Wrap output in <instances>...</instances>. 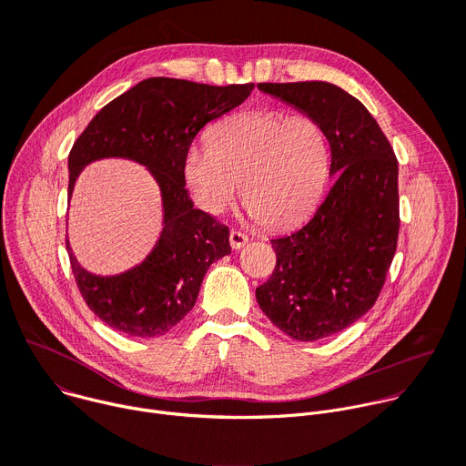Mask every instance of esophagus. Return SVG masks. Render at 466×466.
Segmentation results:
<instances>
[{"instance_id":"34e87169","label":"esophagus","mask_w":466,"mask_h":466,"mask_svg":"<svg viewBox=\"0 0 466 466\" xmlns=\"http://www.w3.org/2000/svg\"><path fill=\"white\" fill-rule=\"evenodd\" d=\"M228 239H230V247L232 248H241L247 241H248V238L243 234V232H239V230H230V236H228Z\"/></svg>"}]
</instances>
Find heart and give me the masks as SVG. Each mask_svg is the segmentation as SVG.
<instances>
[{"label": "heart", "instance_id": "1", "mask_svg": "<svg viewBox=\"0 0 466 466\" xmlns=\"http://www.w3.org/2000/svg\"><path fill=\"white\" fill-rule=\"evenodd\" d=\"M326 132L308 114L247 110L221 121L208 147L191 146L184 178L208 214L227 210L241 186L247 212L263 227L284 228L306 218L328 180Z\"/></svg>", "mask_w": 466, "mask_h": 466}]
</instances>
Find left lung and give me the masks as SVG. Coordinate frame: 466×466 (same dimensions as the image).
<instances>
[{
	"label": "left lung",
	"mask_w": 466,
	"mask_h": 466,
	"mask_svg": "<svg viewBox=\"0 0 466 466\" xmlns=\"http://www.w3.org/2000/svg\"><path fill=\"white\" fill-rule=\"evenodd\" d=\"M320 123L336 175L315 216L271 239L277 268L256 288L261 311L297 341L349 328L378 300L396 252L398 160L376 119L349 92L322 81L259 83Z\"/></svg>",
	"instance_id": "obj_1"
}]
</instances>
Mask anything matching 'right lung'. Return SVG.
<instances>
[{
  "label": "right lung",
  "instance_id": "add662e5",
  "mask_svg": "<svg viewBox=\"0 0 466 466\" xmlns=\"http://www.w3.org/2000/svg\"><path fill=\"white\" fill-rule=\"evenodd\" d=\"M252 88V83L212 86L151 77L105 105L76 140L68 158V195L81 169L106 157L147 166L162 191L164 230L138 268L117 277H94L77 263L66 239L85 302L121 334H167L191 311L210 265L230 254L228 227L193 208L182 164L197 132L241 105Z\"/></svg>",
  "mask_w": 466,
  "mask_h": 466
}]
</instances>
